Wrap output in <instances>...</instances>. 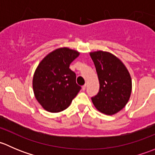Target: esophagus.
<instances>
[{"label": "esophagus", "instance_id": "34e87169", "mask_svg": "<svg viewBox=\"0 0 155 155\" xmlns=\"http://www.w3.org/2000/svg\"><path fill=\"white\" fill-rule=\"evenodd\" d=\"M86 86L87 85H84L83 86H82V91H85V89H86Z\"/></svg>", "mask_w": 155, "mask_h": 155}]
</instances>
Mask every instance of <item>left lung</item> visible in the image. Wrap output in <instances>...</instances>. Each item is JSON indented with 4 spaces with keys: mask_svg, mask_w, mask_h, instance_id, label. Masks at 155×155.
Instances as JSON below:
<instances>
[{
    "mask_svg": "<svg viewBox=\"0 0 155 155\" xmlns=\"http://www.w3.org/2000/svg\"><path fill=\"white\" fill-rule=\"evenodd\" d=\"M100 82V90L91 97L98 111L105 115H114L127 104L132 91L130 75L124 64L108 51L90 52Z\"/></svg>",
    "mask_w": 155,
    "mask_h": 155,
    "instance_id": "8db88e82",
    "label": "left lung"
}]
</instances>
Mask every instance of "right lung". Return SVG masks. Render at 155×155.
<instances>
[{"label":"right lung","instance_id":"obj_1","mask_svg":"<svg viewBox=\"0 0 155 155\" xmlns=\"http://www.w3.org/2000/svg\"><path fill=\"white\" fill-rule=\"evenodd\" d=\"M79 55V51L64 47L48 54L39 64L33 77L34 96L44 109L59 112L66 109L81 87L76 73L69 67Z\"/></svg>","mask_w":155,"mask_h":155}]
</instances>
